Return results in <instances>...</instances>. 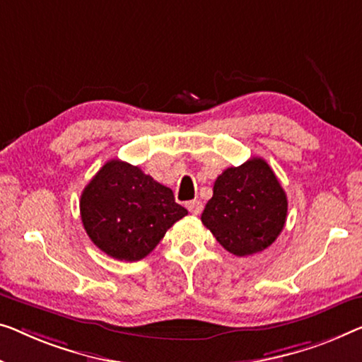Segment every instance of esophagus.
<instances>
[{
    "label": "esophagus",
    "mask_w": 362,
    "mask_h": 362,
    "mask_svg": "<svg viewBox=\"0 0 362 362\" xmlns=\"http://www.w3.org/2000/svg\"><path fill=\"white\" fill-rule=\"evenodd\" d=\"M187 208L192 214L198 216V214H202V211H203V203L199 202V199H192V202L187 203Z\"/></svg>",
    "instance_id": "1"
}]
</instances>
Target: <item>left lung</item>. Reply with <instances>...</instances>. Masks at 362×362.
Wrapping results in <instances>:
<instances>
[{
  "label": "left lung",
  "mask_w": 362,
  "mask_h": 362,
  "mask_svg": "<svg viewBox=\"0 0 362 362\" xmlns=\"http://www.w3.org/2000/svg\"><path fill=\"white\" fill-rule=\"evenodd\" d=\"M288 198L267 160L252 158L228 167L214 182L202 223L237 257L265 250L281 234Z\"/></svg>",
  "instance_id": "1"
}]
</instances>
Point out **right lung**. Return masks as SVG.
<instances>
[{
    "label": "right lung",
    "mask_w": 362,
    "mask_h": 362,
    "mask_svg": "<svg viewBox=\"0 0 362 362\" xmlns=\"http://www.w3.org/2000/svg\"><path fill=\"white\" fill-rule=\"evenodd\" d=\"M81 221L89 239L112 258L138 262L188 211L170 188L136 165L112 159L83 190Z\"/></svg>",
    "instance_id": "obj_1"
}]
</instances>
